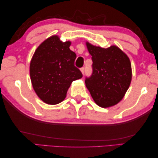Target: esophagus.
Returning <instances> with one entry per match:
<instances>
[{"label": "esophagus", "mask_w": 158, "mask_h": 158, "mask_svg": "<svg viewBox=\"0 0 158 158\" xmlns=\"http://www.w3.org/2000/svg\"><path fill=\"white\" fill-rule=\"evenodd\" d=\"M81 73L84 75V73H85V68H83V67H82V68H81Z\"/></svg>", "instance_id": "1"}]
</instances>
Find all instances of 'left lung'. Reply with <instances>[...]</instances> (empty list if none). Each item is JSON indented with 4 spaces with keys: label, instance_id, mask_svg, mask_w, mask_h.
Masks as SVG:
<instances>
[{
    "label": "left lung",
    "instance_id": "obj_1",
    "mask_svg": "<svg viewBox=\"0 0 158 158\" xmlns=\"http://www.w3.org/2000/svg\"><path fill=\"white\" fill-rule=\"evenodd\" d=\"M93 61V72L85 80V85L94 102L109 108L123 99L130 87L132 72L128 56L118 46L108 48L86 42Z\"/></svg>",
    "mask_w": 158,
    "mask_h": 158
}]
</instances>
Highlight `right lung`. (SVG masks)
Segmentation results:
<instances>
[{
  "instance_id": "add662e5",
  "label": "right lung",
  "mask_w": 158,
  "mask_h": 158,
  "mask_svg": "<svg viewBox=\"0 0 158 158\" xmlns=\"http://www.w3.org/2000/svg\"><path fill=\"white\" fill-rule=\"evenodd\" d=\"M71 41L62 42L57 35L45 40L30 62L31 81L38 97L48 104L61 102L72 82L82 75L74 66L76 55L70 50Z\"/></svg>"
}]
</instances>
